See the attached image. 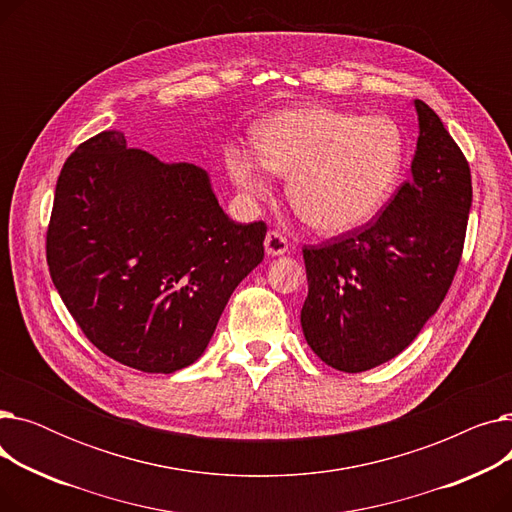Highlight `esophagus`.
<instances>
[{
  "label": "esophagus",
  "instance_id": "1",
  "mask_svg": "<svg viewBox=\"0 0 512 512\" xmlns=\"http://www.w3.org/2000/svg\"><path fill=\"white\" fill-rule=\"evenodd\" d=\"M288 251V240L284 234L276 232V230H270L265 236V253L267 255H284Z\"/></svg>",
  "mask_w": 512,
  "mask_h": 512
}]
</instances>
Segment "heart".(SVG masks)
I'll use <instances>...</instances> for the list:
<instances>
[{
  "label": "heart",
  "mask_w": 512,
  "mask_h": 512,
  "mask_svg": "<svg viewBox=\"0 0 512 512\" xmlns=\"http://www.w3.org/2000/svg\"><path fill=\"white\" fill-rule=\"evenodd\" d=\"M226 166L253 197L270 191V170L290 176L288 197L299 218L342 234L367 224L392 197L405 166V134L386 116L305 107L263 122L255 149L230 145Z\"/></svg>",
  "instance_id": "heart-1"
}]
</instances>
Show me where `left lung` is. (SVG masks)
<instances>
[{"label":"left lung","instance_id":"1","mask_svg":"<svg viewBox=\"0 0 512 512\" xmlns=\"http://www.w3.org/2000/svg\"><path fill=\"white\" fill-rule=\"evenodd\" d=\"M415 110L413 178L375 220L303 247V334L338 371H367L405 351L461 263L473 199L469 161L432 107L415 99Z\"/></svg>","mask_w":512,"mask_h":512}]
</instances>
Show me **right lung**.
<instances>
[{"label":"right lung","mask_w":512,"mask_h":512,"mask_svg":"<svg viewBox=\"0 0 512 512\" xmlns=\"http://www.w3.org/2000/svg\"><path fill=\"white\" fill-rule=\"evenodd\" d=\"M265 222L236 224L193 164L103 130L66 159L45 253L83 334L110 359L174 373L207 348L234 288L263 259Z\"/></svg>","instance_id":"1"}]
</instances>
